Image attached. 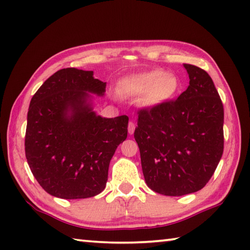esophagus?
I'll list each match as a JSON object with an SVG mask.
<instances>
[{"label": "esophagus", "mask_w": 250, "mask_h": 250, "mask_svg": "<svg viewBox=\"0 0 250 250\" xmlns=\"http://www.w3.org/2000/svg\"><path fill=\"white\" fill-rule=\"evenodd\" d=\"M134 131H135V124H134V122L130 121L129 125H128V132H129V134L132 135V134L134 133Z\"/></svg>", "instance_id": "34e87169"}]
</instances>
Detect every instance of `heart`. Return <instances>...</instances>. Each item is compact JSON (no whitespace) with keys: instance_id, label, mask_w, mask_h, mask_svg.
Listing matches in <instances>:
<instances>
[{"instance_id":"obj_1","label":"heart","mask_w":250,"mask_h":250,"mask_svg":"<svg viewBox=\"0 0 250 250\" xmlns=\"http://www.w3.org/2000/svg\"><path fill=\"white\" fill-rule=\"evenodd\" d=\"M180 89L176 75L153 70L125 76L119 82L118 91L126 97H141V107L155 109L172 101Z\"/></svg>"}]
</instances>
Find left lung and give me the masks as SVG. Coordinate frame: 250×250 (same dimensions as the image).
Instances as JSON below:
<instances>
[{"mask_svg": "<svg viewBox=\"0 0 250 250\" xmlns=\"http://www.w3.org/2000/svg\"><path fill=\"white\" fill-rule=\"evenodd\" d=\"M189 86L177 100L140 111L134 139L148 187L180 196L201 190L224 152V106L213 79L184 64Z\"/></svg>", "mask_w": 250, "mask_h": 250, "instance_id": "obj_1", "label": "left lung"}]
</instances>
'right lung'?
<instances>
[{"mask_svg":"<svg viewBox=\"0 0 250 250\" xmlns=\"http://www.w3.org/2000/svg\"><path fill=\"white\" fill-rule=\"evenodd\" d=\"M106 83L93 71L62 68L32 98L25 157L42 188L60 199H86L105 189L109 162L128 135L126 116L105 118L93 110Z\"/></svg>","mask_w":250,"mask_h":250,"instance_id":"1","label":"right lung"}]
</instances>
